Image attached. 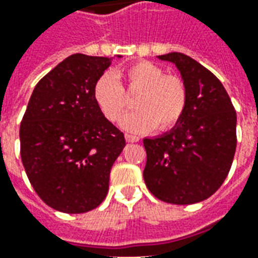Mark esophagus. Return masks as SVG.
Returning <instances> with one entry per match:
<instances>
[{"label": "esophagus", "mask_w": 258, "mask_h": 258, "mask_svg": "<svg viewBox=\"0 0 258 258\" xmlns=\"http://www.w3.org/2000/svg\"><path fill=\"white\" fill-rule=\"evenodd\" d=\"M124 137H125V141H127V142H138V141H140V138H138L137 135L125 134Z\"/></svg>", "instance_id": "obj_1"}]
</instances>
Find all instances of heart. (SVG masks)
Segmentation results:
<instances>
[{
  "label": "heart",
  "instance_id": "heart-1",
  "mask_svg": "<svg viewBox=\"0 0 258 258\" xmlns=\"http://www.w3.org/2000/svg\"><path fill=\"white\" fill-rule=\"evenodd\" d=\"M118 79H124L128 92L138 91L134 98V106L138 109L127 113L120 121L125 131L140 134L155 127L159 131H167L179 123L188 105L185 81L148 60L128 64L116 74L106 72L98 77L92 95L107 120H118L128 106Z\"/></svg>",
  "mask_w": 258,
  "mask_h": 258
}]
</instances>
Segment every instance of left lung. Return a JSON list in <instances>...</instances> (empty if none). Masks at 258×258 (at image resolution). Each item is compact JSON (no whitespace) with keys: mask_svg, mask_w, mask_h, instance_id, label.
Instances as JSON below:
<instances>
[{"mask_svg":"<svg viewBox=\"0 0 258 258\" xmlns=\"http://www.w3.org/2000/svg\"><path fill=\"white\" fill-rule=\"evenodd\" d=\"M159 59L177 66L188 105L168 133L144 140V179L157 199L194 205L210 198L227 178L236 149V112L221 81L199 62L179 52Z\"/></svg>","mask_w":258,"mask_h":258,"instance_id":"8db88e82","label":"left lung"}]
</instances>
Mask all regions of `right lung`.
<instances>
[{
    "instance_id": "right-lung-1",
    "label": "right lung",
    "mask_w": 258,
    "mask_h": 258,
    "mask_svg": "<svg viewBox=\"0 0 258 258\" xmlns=\"http://www.w3.org/2000/svg\"><path fill=\"white\" fill-rule=\"evenodd\" d=\"M112 59L74 53L45 74L20 124V156L37 195L55 210L79 214L106 198L124 134L107 120L92 90Z\"/></svg>"
}]
</instances>
